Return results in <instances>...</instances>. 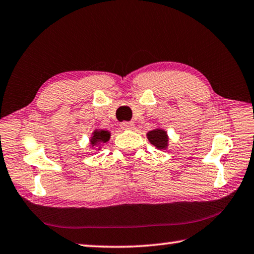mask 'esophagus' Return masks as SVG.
Returning a JSON list of instances; mask_svg holds the SVG:
<instances>
[{"label": "esophagus", "mask_w": 254, "mask_h": 254, "mask_svg": "<svg viewBox=\"0 0 254 254\" xmlns=\"http://www.w3.org/2000/svg\"><path fill=\"white\" fill-rule=\"evenodd\" d=\"M120 127H121L123 130H131V128L134 127V123L131 121H123L120 124Z\"/></svg>", "instance_id": "esophagus-1"}]
</instances>
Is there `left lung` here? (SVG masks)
Masks as SVG:
<instances>
[{
    "label": "left lung",
    "mask_w": 254,
    "mask_h": 254,
    "mask_svg": "<svg viewBox=\"0 0 254 254\" xmlns=\"http://www.w3.org/2000/svg\"><path fill=\"white\" fill-rule=\"evenodd\" d=\"M147 135L151 144H153L158 149L165 150L167 145H168V136H167V133L161 130V128H156V130L150 131Z\"/></svg>",
    "instance_id": "left-lung-1"
}]
</instances>
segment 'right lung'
Listing matches in <instances>:
<instances>
[{"label":"right lung","instance_id":"right-lung-1","mask_svg":"<svg viewBox=\"0 0 254 254\" xmlns=\"http://www.w3.org/2000/svg\"><path fill=\"white\" fill-rule=\"evenodd\" d=\"M110 140V132L101 130V131H95L93 133V136L91 139V144L95 145L98 143H105L106 141Z\"/></svg>","mask_w":254,"mask_h":254}]
</instances>
